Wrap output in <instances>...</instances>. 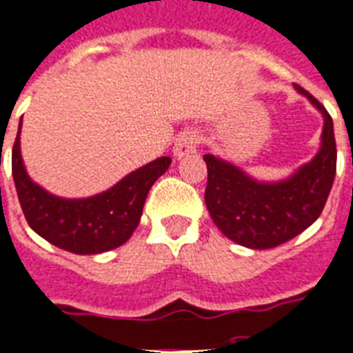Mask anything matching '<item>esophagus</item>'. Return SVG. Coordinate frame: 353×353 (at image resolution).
I'll return each mask as SVG.
<instances>
[{
  "label": "esophagus",
  "instance_id": "esophagus-1",
  "mask_svg": "<svg viewBox=\"0 0 353 353\" xmlns=\"http://www.w3.org/2000/svg\"><path fill=\"white\" fill-rule=\"evenodd\" d=\"M199 146V133L194 130H185L177 135L176 144H174V155L176 157H185L188 154H194Z\"/></svg>",
  "mask_w": 353,
  "mask_h": 353
}]
</instances>
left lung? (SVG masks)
<instances>
[{
	"label": "left lung",
	"instance_id": "1",
	"mask_svg": "<svg viewBox=\"0 0 353 353\" xmlns=\"http://www.w3.org/2000/svg\"><path fill=\"white\" fill-rule=\"evenodd\" d=\"M323 113L319 154L285 181L258 183L231 163L205 154V203L216 227L229 240L251 249L282 245L312 225L323 212L337 170L334 121L321 102L295 84Z\"/></svg>",
	"mask_w": 353,
	"mask_h": 353
}]
</instances>
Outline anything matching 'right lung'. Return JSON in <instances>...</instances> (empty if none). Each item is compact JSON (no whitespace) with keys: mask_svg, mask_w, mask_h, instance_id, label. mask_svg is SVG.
<instances>
[{"mask_svg":"<svg viewBox=\"0 0 353 353\" xmlns=\"http://www.w3.org/2000/svg\"><path fill=\"white\" fill-rule=\"evenodd\" d=\"M170 163V157H159L128 174L106 192L63 199L30 181L19 154V132L12 146V177L25 220L41 238L74 254H99L130 240L150 188Z\"/></svg>","mask_w":353,"mask_h":353,"instance_id":"obj_1","label":"right lung"}]
</instances>
